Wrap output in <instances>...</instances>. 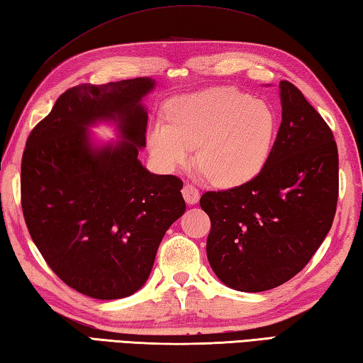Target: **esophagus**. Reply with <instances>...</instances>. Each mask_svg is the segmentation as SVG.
<instances>
[{
	"mask_svg": "<svg viewBox=\"0 0 363 363\" xmlns=\"http://www.w3.org/2000/svg\"><path fill=\"white\" fill-rule=\"evenodd\" d=\"M182 193H183V198H185V201L188 202V204H196V202L199 201V189L196 188V186H193V185H189V183H186L185 186H183V189H182Z\"/></svg>",
	"mask_w": 363,
	"mask_h": 363,
	"instance_id": "1",
	"label": "esophagus"
}]
</instances>
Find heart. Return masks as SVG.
<instances>
[{
	"mask_svg": "<svg viewBox=\"0 0 363 363\" xmlns=\"http://www.w3.org/2000/svg\"><path fill=\"white\" fill-rule=\"evenodd\" d=\"M167 121L148 130L152 157L174 170L198 148L202 174L217 186H239L255 178L268 162L276 135L269 105L234 87H213L169 101Z\"/></svg>",
	"mask_w": 363,
	"mask_h": 363,
	"instance_id": "1",
	"label": "heart"
}]
</instances>
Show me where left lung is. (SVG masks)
Wrapping results in <instances>:
<instances>
[{
  "mask_svg": "<svg viewBox=\"0 0 363 363\" xmlns=\"http://www.w3.org/2000/svg\"><path fill=\"white\" fill-rule=\"evenodd\" d=\"M282 123L268 162L244 185L207 191V258L239 291H264L309 263L332 228L338 202V148L332 129L300 89L281 81Z\"/></svg>",
  "mask_w": 363,
  "mask_h": 363,
  "instance_id": "left-lung-1",
  "label": "left lung"
}]
</instances>
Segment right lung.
Here are the masks:
<instances>
[{"instance_id": "add662e5", "label": "right lung", "mask_w": 363, "mask_h": 363, "mask_svg": "<svg viewBox=\"0 0 363 363\" xmlns=\"http://www.w3.org/2000/svg\"><path fill=\"white\" fill-rule=\"evenodd\" d=\"M150 78L79 84L30 132L21 167L22 212L49 268L68 287L118 300L142 287L165 231L185 213L183 182L138 161ZM116 120L125 142L95 150L86 127Z\"/></svg>"}]
</instances>
